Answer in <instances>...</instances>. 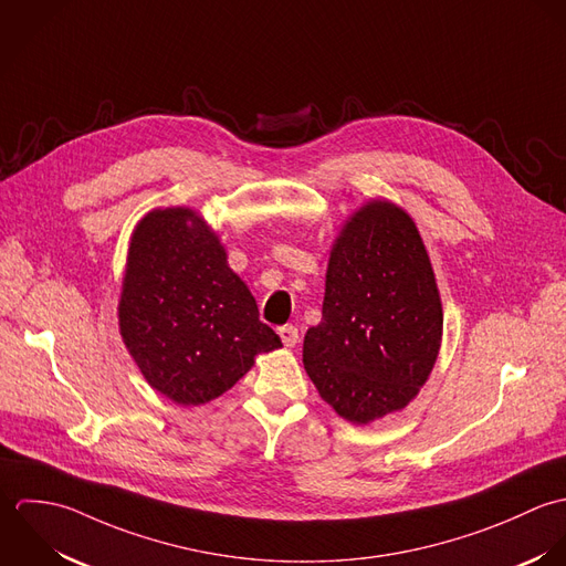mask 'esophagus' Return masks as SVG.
<instances>
[{"label": "esophagus", "instance_id": "34e87169", "mask_svg": "<svg viewBox=\"0 0 566 566\" xmlns=\"http://www.w3.org/2000/svg\"><path fill=\"white\" fill-rule=\"evenodd\" d=\"M277 335H280V339H282L286 347H293L300 340V331L295 326H291V324L277 328Z\"/></svg>", "mask_w": 566, "mask_h": 566}]
</instances>
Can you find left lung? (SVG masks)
Here are the masks:
<instances>
[{"label": "left lung", "mask_w": 566, "mask_h": 566, "mask_svg": "<svg viewBox=\"0 0 566 566\" xmlns=\"http://www.w3.org/2000/svg\"><path fill=\"white\" fill-rule=\"evenodd\" d=\"M436 273L413 219L369 201L345 221L326 271L322 322L304 337L319 396L354 424L405 409L442 343Z\"/></svg>", "instance_id": "left-lung-1"}]
</instances>
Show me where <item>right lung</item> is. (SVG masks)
<instances>
[{"label": "right lung", "instance_id": "add662e5", "mask_svg": "<svg viewBox=\"0 0 566 566\" xmlns=\"http://www.w3.org/2000/svg\"><path fill=\"white\" fill-rule=\"evenodd\" d=\"M117 319L148 385L186 407L223 396L258 354L282 347L219 235L190 208L153 210L135 227Z\"/></svg>", "mask_w": 566, "mask_h": 566}]
</instances>
